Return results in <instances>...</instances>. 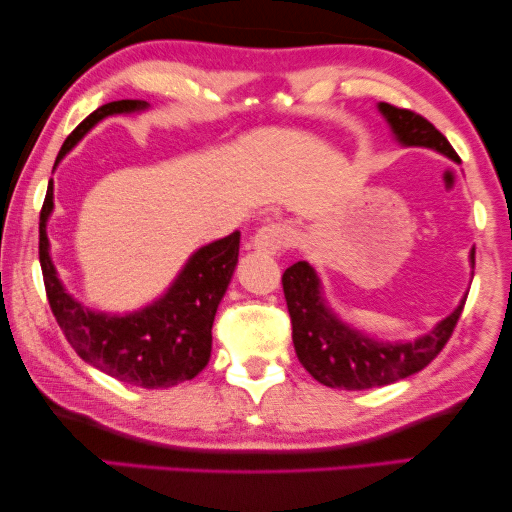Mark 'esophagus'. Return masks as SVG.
Listing matches in <instances>:
<instances>
[{
	"mask_svg": "<svg viewBox=\"0 0 512 512\" xmlns=\"http://www.w3.org/2000/svg\"><path fill=\"white\" fill-rule=\"evenodd\" d=\"M288 240H290L288 226L281 222H270L256 231L254 240H251V247L256 251H263V254H276V251H281L288 245Z\"/></svg>",
	"mask_w": 512,
	"mask_h": 512,
	"instance_id": "1",
	"label": "esophagus"
}]
</instances>
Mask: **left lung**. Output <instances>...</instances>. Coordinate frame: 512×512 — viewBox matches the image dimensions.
<instances>
[{"mask_svg":"<svg viewBox=\"0 0 512 512\" xmlns=\"http://www.w3.org/2000/svg\"><path fill=\"white\" fill-rule=\"evenodd\" d=\"M379 111L401 145L429 147L460 163L449 140L426 117L385 102L379 104ZM469 258L474 265V249ZM281 283L299 363L315 381L340 390L381 388L424 370L445 349L465 306L463 299L454 313L415 342H381L338 320L326 306L320 279L306 261L290 265Z\"/></svg>","mask_w":512,"mask_h":512,"instance_id":"8db88e82","label":"left lung"}]
</instances>
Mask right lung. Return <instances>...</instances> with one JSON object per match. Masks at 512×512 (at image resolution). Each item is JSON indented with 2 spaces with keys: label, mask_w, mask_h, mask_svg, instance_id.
<instances>
[{
  "label": "right lung",
  "mask_w": 512,
  "mask_h": 512,
  "mask_svg": "<svg viewBox=\"0 0 512 512\" xmlns=\"http://www.w3.org/2000/svg\"><path fill=\"white\" fill-rule=\"evenodd\" d=\"M147 108L140 99H120L99 106L63 142L56 163L95 127L117 113ZM54 208V186L49 181L40 211L38 256L49 308L72 349L97 370L117 381L140 388H170L190 381L211 358L213 320L238 263L240 231L197 249L165 295L138 313L106 315L90 311L67 295L49 258L47 220Z\"/></svg>",
  "instance_id": "obj_1"
}]
</instances>
